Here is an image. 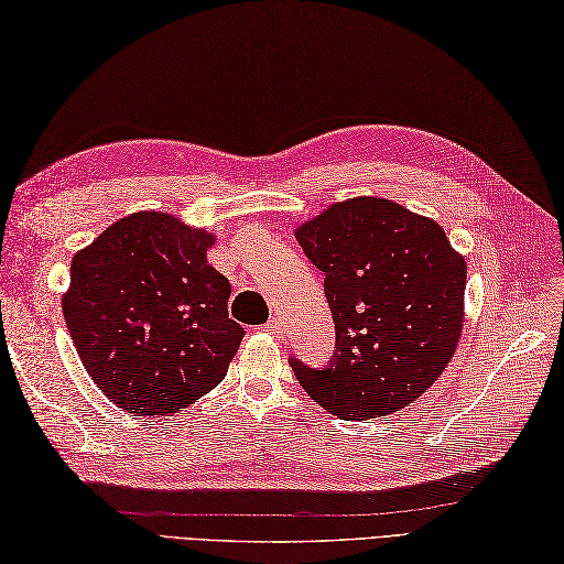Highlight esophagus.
Segmentation results:
<instances>
[{"label":"esophagus","mask_w":564,"mask_h":564,"mask_svg":"<svg viewBox=\"0 0 564 564\" xmlns=\"http://www.w3.org/2000/svg\"><path fill=\"white\" fill-rule=\"evenodd\" d=\"M265 330H268V333H272V335H282V333H284V323H282L278 316H274V318H270V321H268Z\"/></svg>","instance_id":"esophagus-1"}]
</instances>
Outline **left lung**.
Instances as JSON below:
<instances>
[{"instance_id": "8db88e82", "label": "left lung", "mask_w": 564, "mask_h": 564, "mask_svg": "<svg viewBox=\"0 0 564 564\" xmlns=\"http://www.w3.org/2000/svg\"><path fill=\"white\" fill-rule=\"evenodd\" d=\"M294 236L325 274L337 343L323 371L292 359L299 383L340 420L408 408L458 347L466 258L440 221L371 195L330 205Z\"/></svg>"}]
</instances>
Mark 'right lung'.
<instances>
[{"label":"right lung","instance_id":"obj_1","mask_svg":"<svg viewBox=\"0 0 564 564\" xmlns=\"http://www.w3.org/2000/svg\"><path fill=\"white\" fill-rule=\"evenodd\" d=\"M215 243L207 229L144 209L74 253L62 314L118 408L176 415L227 377L243 328L229 318V280L207 262Z\"/></svg>","mask_w":564,"mask_h":564}]
</instances>
